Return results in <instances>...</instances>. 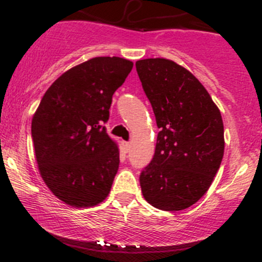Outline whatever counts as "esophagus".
<instances>
[{"mask_svg":"<svg viewBox=\"0 0 262 262\" xmlns=\"http://www.w3.org/2000/svg\"><path fill=\"white\" fill-rule=\"evenodd\" d=\"M123 146H124V150H125V152H128L129 150H130V148H132L130 143H124V144H123Z\"/></svg>","mask_w":262,"mask_h":262,"instance_id":"34e87169","label":"esophagus"}]
</instances>
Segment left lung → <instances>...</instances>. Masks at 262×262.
Instances as JSON below:
<instances>
[{
  "instance_id": "1",
  "label": "left lung",
  "mask_w": 262,
  "mask_h": 262,
  "mask_svg": "<svg viewBox=\"0 0 262 262\" xmlns=\"http://www.w3.org/2000/svg\"><path fill=\"white\" fill-rule=\"evenodd\" d=\"M160 128L152 160L140 172L143 196L155 208L182 210L208 191L224 154L221 112L188 70L167 59L135 62Z\"/></svg>"
}]
</instances>
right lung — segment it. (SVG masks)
I'll return each instance as SVG.
<instances>
[{
  "label": "right lung",
  "mask_w": 262,
  "mask_h": 262,
  "mask_svg": "<svg viewBox=\"0 0 262 262\" xmlns=\"http://www.w3.org/2000/svg\"><path fill=\"white\" fill-rule=\"evenodd\" d=\"M133 69L98 56L62 74L48 89L32 121L35 158L45 185L73 207L98 204L110 193L119 151L107 134L113 93Z\"/></svg>",
  "instance_id": "1"
}]
</instances>
